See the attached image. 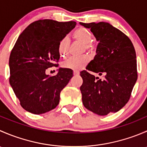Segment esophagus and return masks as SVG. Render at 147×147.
Masks as SVG:
<instances>
[{"label": "esophagus", "instance_id": "1", "mask_svg": "<svg viewBox=\"0 0 147 147\" xmlns=\"http://www.w3.org/2000/svg\"><path fill=\"white\" fill-rule=\"evenodd\" d=\"M73 75H79V72H78V71H74L73 72Z\"/></svg>", "mask_w": 147, "mask_h": 147}]
</instances>
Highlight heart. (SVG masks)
<instances>
[{
    "mask_svg": "<svg viewBox=\"0 0 147 147\" xmlns=\"http://www.w3.org/2000/svg\"><path fill=\"white\" fill-rule=\"evenodd\" d=\"M74 35L77 38L80 40L82 41L84 43H87V47L90 50H92L94 48V45L91 43L88 44L91 40V35L88 31L85 30H77L74 33ZM68 45V41L66 38H63V40H60L58 45V51L59 53L61 56H64L66 55L67 47ZM89 61L88 57L86 56H82L80 57H77V58H69L67 60H65L64 63H63V67L65 68H67V69H80L83 67L84 65L87 64Z\"/></svg>",
    "mask_w": 147,
    "mask_h": 147,
    "instance_id": "1",
    "label": "heart"
}]
</instances>
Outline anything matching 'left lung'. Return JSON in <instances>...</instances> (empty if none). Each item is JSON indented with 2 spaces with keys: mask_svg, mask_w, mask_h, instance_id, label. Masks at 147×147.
Instances as JSON below:
<instances>
[{
  "mask_svg": "<svg viewBox=\"0 0 147 147\" xmlns=\"http://www.w3.org/2000/svg\"><path fill=\"white\" fill-rule=\"evenodd\" d=\"M80 24L90 28L99 41L97 55L86 69L104 76L100 79L86 70L80 72L83 105L101 116L118 112L128 102L137 80L134 45L125 34L108 23Z\"/></svg>",
  "mask_w": 147,
  "mask_h": 147,
  "instance_id": "1",
  "label": "left lung"
}]
</instances>
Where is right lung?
Returning <instances> with one entry per match:
<instances>
[{"mask_svg": "<svg viewBox=\"0 0 147 147\" xmlns=\"http://www.w3.org/2000/svg\"><path fill=\"white\" fill-rule=\"evenodd\" d=\"M76 26V22L45 19L30 24L19 35L9 58L10 86L20 105L35 115L55 109L60 94L73 76L72 70L60 68L55 76L47 68L57 67L59 42Z\"/></svg>", "mask_w": 147, "mask_h": 147, "instance_id": "obj_1", "label": "right lung"}]
</instances>
